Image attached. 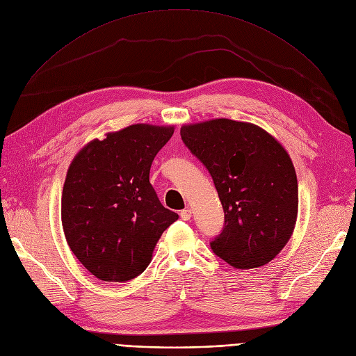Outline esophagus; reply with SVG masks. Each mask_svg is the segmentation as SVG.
I'll list each match as a JSON object with an SVG mask.
<instances>
[{"label": "esophagus", "mask_w": 356, "mask_h": 356, "mask_svg": "<svg viewBox=\"0 0 356 356\" xmlns=\"http://www.w3.org/2000/svg\"><path fill=\"white\" fill-rule=\"evenodd\" d=\"M180 216H181V220L189 221L191 216H192V209L191 208H184L183 211H180Z\"/></svg>", "instance_id": "esophagus-1"}]
</instances>
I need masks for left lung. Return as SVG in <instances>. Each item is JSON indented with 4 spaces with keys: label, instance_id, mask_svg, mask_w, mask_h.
<instances>
[{
    "label": "left lung",
    "instance_id": "8db88e82",
    "mask_svg": "<svg viewBox=\"0 0 356 356\" xmlns=\"http://www.w3.org/2000/svg\"><path fill=\"white\" fill-rule=\"evenodd\" d=\"M180 135L208 168L224 208L213 253L238 270L269 264L298 215V181L286 149L254 123L225 118L183 125Z\"/></svg>",
    "mask_w": 356,
    "mask_h": 356
}]
</instances>
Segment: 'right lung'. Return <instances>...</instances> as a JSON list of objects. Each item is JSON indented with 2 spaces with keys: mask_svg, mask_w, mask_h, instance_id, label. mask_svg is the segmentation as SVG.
Returning <instances> with one entry per match:
<instances>
[{
  "mask_svg": "<svg viewBox=\"0 0 356 356\" xmlns=\"http://www.w3.org/2000/svg\"><path fill=\"white\" fill-rule=\"evenodd\" d=\"M175 127L136 123L84 145L71 161L60 197L70 249L100 281L143 273L179 215L161 205L149 183L154 157Z\"/></svg>",
  "mask_w": 356,
  "mask_h": 356,
  "instance_id": "1",
  "label": "right lung"
}]
</instances>
